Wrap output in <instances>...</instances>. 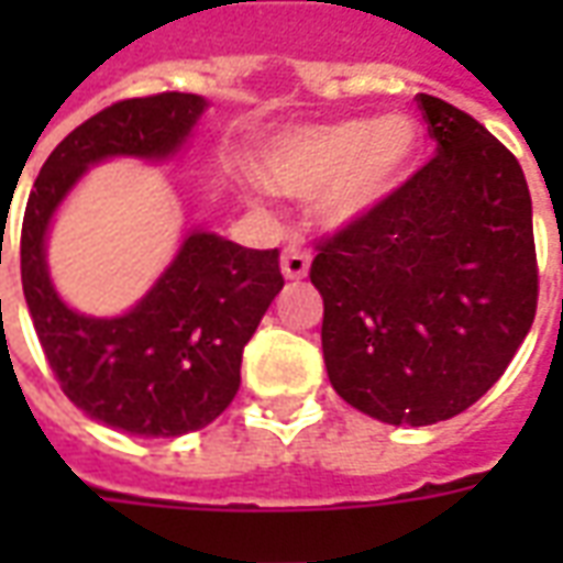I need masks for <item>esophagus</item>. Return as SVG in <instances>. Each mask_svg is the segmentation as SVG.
I'll list each match as a JSON object with an SVG mask.
<instances>
[{
  "label": "esophagus",
  "instance_id": "esophagus-1",
  "mask_svg": "<svg viewBox=\"0 0 563 563\" xmlns=\"http://www.w3.org/2000/svg\"><path fill=\"white\" fill-rule=\"evenodd\" d=\"M310 271V253L301 241H292V244L283 250V277L286 280H301Z\"/></svg>",
  "mask_w": 563,
  "mask_h": 563
}]
</instances>
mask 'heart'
Returning a JSON list of instances; mask_svg holds the SVG:
<instances>
[{"instance_id": "obj_1", "label": "heart", "mask_w": 563, "mask_h": 563, "mask_svg": "<svg viewBox=\"0 0 563 563\" xmlns=\"http://www.w3.org/2000/svg\"><path fill=\"white\" fill-rule=\"evenodd\" d=\"M419 129L401 114L292 129L258 159L262 180L283 196H322L329 222H353L386 198L413 162Z\"/></svg>"}]
</instances>
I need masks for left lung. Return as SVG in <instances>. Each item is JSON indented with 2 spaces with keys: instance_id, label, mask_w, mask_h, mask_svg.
I'll return each instance as SVG.
<instances>
[{
  "instance_id": "obj_1",
  "label": "left lung",
  "mask_w": 563,
  "mask_h": 563,
  "mask_svg": "<svg viewBox=\"0 0 563 563\" xmlns=\"http://www.w3.org/2000/svg\"><path fill=\"white\" fill-rule=\"evenodd\" d=\"M437 153L317 244L322 355L343 401L389 424L464 413L507 371L537 313L531 192L471 114L416 96Z\"/></svg>"
}]
</instances>
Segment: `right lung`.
<instances>
[{"instance_id": "add662e5", "label": "right lung", "mask_w": 563, "mask_h": 563, "mask_svg": "<svg viewBox=\"0 0 563 563\" xmlns=\"http://www.w3.org/2000/svg\"><path fill=\"white\" fill-rule=\"evenodd\" d=\"M201 111V96L156 92L92 114L47 156L23 213L20 280L47 365L68 401L126 434H189L234 401L246 341L283 289L280 253L192 232L135 310L92 319L54 292L44 234L87 165L104 156H168Z\"/></svg>"}]
</instances>
